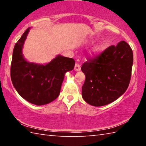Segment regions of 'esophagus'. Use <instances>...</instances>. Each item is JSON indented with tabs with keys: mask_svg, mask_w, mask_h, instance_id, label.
Instances as JSON below:
<instances>
[{
	"mask_svg": "<svg viewBox=\"0 0 146 146\" xmlns=\"http://www.w3.org/2000/svg\"><path fill=\"white\" fill-rule=\"evenodd\" d=\"M80 69H81V67H80V64H79L78 63H76L75 66V70L76 71H78L80 70Z\"/></svg>",
	"mask_w": 146,
	"mask_h": 146,
	"instance_id": "obj_1",
	"label": "esophagus"
}]
</instances>
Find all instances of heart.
Segmentation results:
<instances>
[{"mask_svg":"<svg viewBox=\"0 0 146 146\" xmlns=\"http://www.w3.org/2000/svg\"><path fill=\"white\" fill-rule=\"evenodd\" d=\"M101 46H96L95 48L93 49V51L94 52H95V53H98V52H99V51L101 50Z\"/></svg>","mask_w":146,"mask_h":146,"instance_id":"b5f03b06","label":"heart"}]
</instances>
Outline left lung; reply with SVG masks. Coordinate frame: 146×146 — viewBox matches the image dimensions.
<instances>
[{"instance_id":"8db88e82","label":"left lung","mask_w":146,"mask_h":146,"mask_svg":"<svg viewBox=\"0 0 146 146\" xmlns=\"http://www.w3.org/2000/svg\"><path fill=\"white\" fill-rule=\"evenodd\" d=\"M133 62L132 49L125 41L88 59L81 67L86 76L83 99L93 106H105L117 100L129 86Z\"/></svg>"}]
</instances>
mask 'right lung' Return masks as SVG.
Returning <instances> with one entry per match:
<instances>
[{
    "instance_id": "right-lung-1",
    "label": "right lung",
    "mask_w": 146,
    "mask_h": 146,
    "mask_svg": "<svg viewBox=\"0 0 146 146\" xmlns=\"http://www.w3.org/2000/svg\"><path fill=\"white\" fill-rule=\"evenodd\" d=\"M29 28L15 45L11 64V79L17 92L33 104H47L55 100L60 94L64 75L73 70L75 61L58 55L45 66L28 62L22 49Z\"/></svg>"
}]
</instances>
